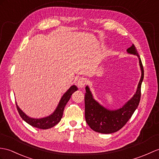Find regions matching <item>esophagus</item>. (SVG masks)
I'll return each instance as SVG.
<instances>
[{
    "label": "esophagus",
    "instance_id": "1",
    "mask_svg": "<svg viewBox=\"0 0 159 159\" xmlns=\"http://www.w3.org/2000/svg\"><path fill=\"white\" fill-rule=\"evenodd\" d=\"M86 79L84 78H80L78 80H77V86L79 88H83L86 84Z\"/></svg>",
    "mask_w": 159,
    "mask_h": 159
}]
</instances>
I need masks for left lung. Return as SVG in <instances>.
<instances>
[{"label":"left lung","mask_w":159,"mask_h":159,"mask_svg":"<svg viewBox=\"0 0 159 159\" xmlns=\"http://www.w3.org/2000/svg\"><path fill=\"white\" fill-rule=\"evenodd\" d=\"M128 53L137 55L141 69L142 75L137 90L129 100L121 108L116 110H109L101 105L93 98L90 89L86 86L84 95V116L87 123L93 131L101 134H112L120 130L127 123L137 109L141 97V86L143 79V68L137 49L133 45L127 49Z\"/></svg>","instance_id":"8db88e82"}]
</instances>
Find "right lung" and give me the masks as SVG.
Returning <instances> with one entry per match:
<instances>
[{
	"mask_svg": "<svg viewBox=\"0 0 159 159\" xmlns=\"http://www.w3.org/2000/svg\"><path fill=\"white\" fill-rule=\"evenodd\" d=\"M77 90H78V87L76 85H72L70 87L67 91L62 95L55 111L46 117L40 118V119H34V118L30 117L22 111L16 103L17 109L21 119L30 125L34 127L41 129H47L54 127L55 125H57L61 120L66 104L69 101V99H70L72 94Z\"/></svg>",
	"mask_w": 159,
	"mask_h": 159,
	"instance_id": "obj_1",
	"label": "right lung"
}]
</instances>
